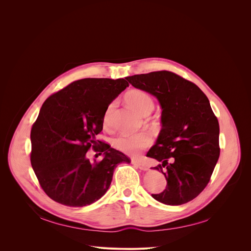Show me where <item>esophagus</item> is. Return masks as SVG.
<instances>
[{
	"instance_id": "esophagus-1",
	"label": "esophagus",
	"mask_w": 251,
	"mask_h": 251,
	"mask_svg": "<svg viewBox=\"0 0 251 251\" xmlns=\"http://www.w3.org/2000/svg\"><path fill=\"white\" fill-rule=\"evenodd\" d=\"M131 163H132L135 167H137L138 169H140V170H143V171H146V170H148L149 168H148V166H147V164H144L143 162H141V161H138V160H132L131 161Z\"/></svg>"
}]
</instances>
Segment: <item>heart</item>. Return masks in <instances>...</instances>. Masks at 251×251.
<instances>
[{
	"instance_id": "b5f03b06",
	"label": "heart",
	"mask_w": 251,
	"mask_h": 251,
	"mask_svg": "<svg viewBox=\"0 0 251 251\" xmlns=\"http://www.w3.org/2000/svg\"><path fill=\"white\" fill-rule=\"evenodd\" d=\"M125 100L129 107L142 116L150 115L153 108V99L147 91L141 89H131L125 95ZM115 101L111 102L103 115V125L109 126L111 114L115 108ZM113 147L126 154L137 155L140 151L147 150L152 144L151 136L147 132H139L133 135H119L112 141Z\"/></svg>"
}]
</instances>
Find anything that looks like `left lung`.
<instances>
[{
    "label": "left lung",
    "mask_w": 251,
    "mask_h": 251,
    "mask_svg": "<svg viewBox=\"0 0 251 251\" xmlns=\"http://www.w3.org/2000/svg\"><path fill=\"white\" fill-rule=\"evenodd\" d=\"M162 105V130L147 156L160 162L153 169L167 179L164 191L151 194L168 205L186 203L208 184L220 156L219 121L207 97L187 79L171 71L126 77Z\"/></svg>",
    "instance_id": "1"
}]
</instances>
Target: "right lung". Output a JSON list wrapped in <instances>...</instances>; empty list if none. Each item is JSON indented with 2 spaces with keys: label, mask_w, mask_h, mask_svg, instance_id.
<instances>
[{
  "label": "right lung",
  "mask_w": 251,
  "mask_h": 251,
  "mask_svg": "<svg viewBox=\"0 0 251 251\" xmlns=\"http://www.w3.org/2000/svg\"><path fill=\"white\" fill-rule=\"evenodd\" d=\"M129 85L124 78H84L44 102L30 132V162L39 185L61 204L85 206L107 192L114 170L130 163L123 152L97 139L111 101ZM92 148L104 159L91 164Z\"/></svg>",
  "instance_id": "obj_1"
}]
</instances>
